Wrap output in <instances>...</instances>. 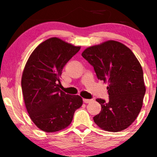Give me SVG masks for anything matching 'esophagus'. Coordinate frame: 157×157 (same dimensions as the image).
<instances>
[{
	"instance_id": "esophagus-1",
	"label": "esophagus",
	"mask_w": 157,
	"mask_h": 157,
	"mask_svg": "<svg viewBox=\"0 0 157 157\" xmlns=\"http://www.w3.org/2000/svg\"><path fill=\"white\" fill-rule=\"evenodd\" d=\"M92 101V100H89V99H83V102L85 103H89Z\"/></svg>"
}]
</instances>
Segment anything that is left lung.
<instances>
[{"label": "left lung", "instance_id": "left-lung-1", "mask_svg": "<svg viewBox=\"0 0 157 157\" xmlns=\"http://www.w3.org/2000/svg\"><path fill=\"white\" fill-rule=\"evenodd\" d=\"M82 56L93 66L98 80L109 82V101L97 99L102 109L94 121L107 131L127 128L140 113L145 94L140 62L130 48L114 40L87 48Z\"/></svg>", "mask_w": 157, "mask_h": 157}]
</instances>
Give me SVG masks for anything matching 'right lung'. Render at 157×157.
Returning a JSON list of instances; mask_svg holds the SVG:
<instances>
[{"mask_svg": "<svg viewBox=\"0 0 157 157\" xmlns=\"http://www.w3.org/2000/svg\"><path fill=\"white\" fill-rule=\"evenodd\" d=\"M80 49L52 37L40 44L27 61L21 80L23 99L30 118L40 130L52 133L64 129L82 105L80 96L60 89L63 68Z\"/></svg>", "mask_w": 157, "mask_h": 157, "instance_id": "right-lung-1", "label": "right lung"}]
</instances>
